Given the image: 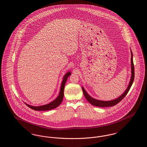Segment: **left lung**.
Masks as SVG:
<instances>
[{
    "label": "left lung",
    "mask_w": 147,
    "mask_h": 147,
    "mask_svg": "<svg viewBox=\"0 0 147 147\" xmlns=\"http://www.w3.org/2000/svg\"><path fill=\"white\" fill-rule=\"evenodd\" d=\"M134 64H133V53L131 51V78L130 82L128 84V86L127 88L126 89L125 91L122 94L121 96H119L117 98H116L113 100H110V101H102V100H96L95 98L91 97L84 89V88L82 87V90L84 94V96L86 98V99L90 102L91 105L98 107H110V106H113L117 104L123 98L126 96V95L127 94L129 90L132 85L133 84V81H134Z\"/></svg>",
    "instance_id": "left-lung-1"
}]
</instances>
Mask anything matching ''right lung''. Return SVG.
<instances>
[{
    "label": "right lung",
    "mask_w": 147,
    "mask_h": 147,
    "mask_svg": "<svg viewBox=\"0 0 147 147\" xmlns=\"http://www.w3.org/2000/svg\"><path fill=\"white\" fill-rule=\"evenodd\" d=\"M70 74H71V73L70 71H68L64 75L63 78V81L61 84L59 94L58 96L56 98L54 101H52L51 102H50L48 104L42 105V106H34L28 105L26 103H25V104L27 105L28 107L31 108V109L35 110V111H47V110H51L52 109H55L60 105L63 101V96H64V89L65 84L67 82L68 78L70 76Z\"/></svg>",
    "instance_id": "1"
}]
</instances>
